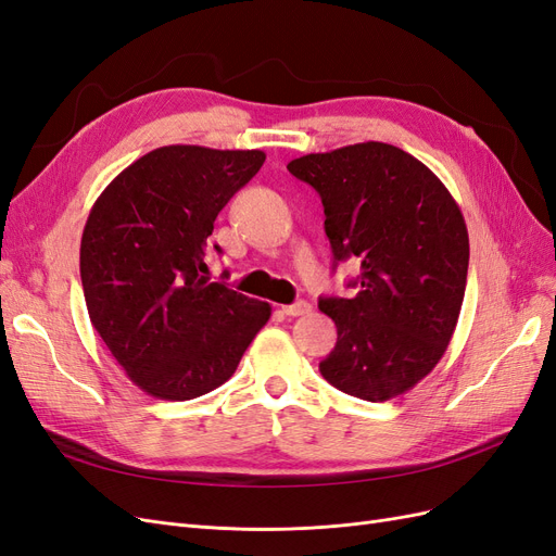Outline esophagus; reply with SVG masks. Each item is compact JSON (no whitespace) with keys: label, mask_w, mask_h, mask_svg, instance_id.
Listing matches in <instances>:
<instances>
[{"label":"esophagus","mask_w":556,"mask_h":556,"mask_svg":"<svg viewBox=\"0 0 556 556\" xmlns=\"http://www.w3.org/2000/svg\"><path fill=\"white\" fill-rule=\"evenodd\" d=\"M313 311V306L308 304V301H296V304H290V306H282V313L290 315V317H299V315H308Z\"/></svg>","instance_id":"esophagus-1"}]
</instances>
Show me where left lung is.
I'll return each instance as SVG.
<instances>
[{"label": "left lung", "mask_w": 556, "mask_h": 556, "mask_svg": "<svg viewBox=\"0 0 556 556\" xmlns=\"http://www.w3.org/2000/svg\"><path fill=\"white\" fill-rule=\"evenodd\" d=\"M288 169L323 199L333 268L359 262L355 296L319 299L339 331L319 374L364 401L413 390L445 355L462 311L468 231L457 201L422 162L380 141Z\"/></svg>", "instance_id": "obj_1"}]
</instances>
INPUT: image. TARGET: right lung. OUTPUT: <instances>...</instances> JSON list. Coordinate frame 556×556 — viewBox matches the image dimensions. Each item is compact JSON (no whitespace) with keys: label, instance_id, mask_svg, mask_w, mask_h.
<instances>
[{"label":"right lung","instance_id":"right-lung-1","mask_svg":"<svg viewBox=\"0 0 556 556\" xmlns=\"http://www.w3.org/2000/svg\"><path fill=\"white\" fill-rule=\"evenodd\" d=\"M264 160L262 150L164 146L94 201L80 239L90 323L150 396L213 392L271 317L266 301L213 282L206 264L217 213Z\"/></svg>","mask_w":556,"mask_h":556}]
</instances>
